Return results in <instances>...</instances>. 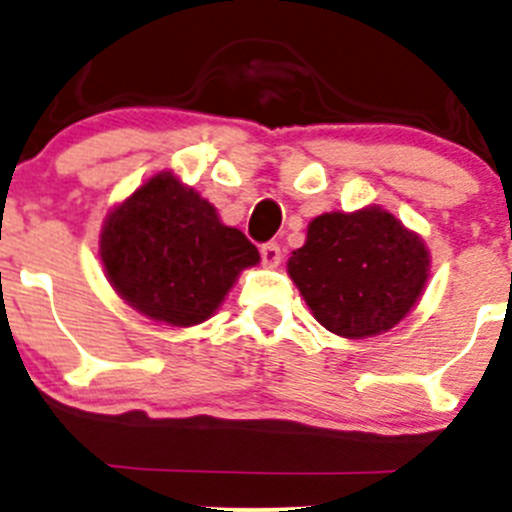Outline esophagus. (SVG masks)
Returning a JSON list of instances; mask_svg holds the SVG:
<instances>
[{"mask_svg":"<svg viewBox=\"0 0 512 512\" xmlns=\"http://www.w3.org/2000/svg\"><path fill=\"white\" fill-rule=\"evenodd\" d=\"M260 255H262V262H265L267 267H277L282 262V250L277 242H265V245L260 247Z\"/></svg>","mask_w":512,"mask_h":512,"instance_id":"obj_1","label":"esophagus"}]
</instances>
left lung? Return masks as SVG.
<instances>
[{
	"mask_svg": "<svg viewBox=\"0 0 512 512\" xmlns=\"http://www.w3.org/2000/svg\"><path fill=\"white\" fill-rule=\"evenodd\" d=\"M287 272L322 327L364 339L411 312L428 280V250L381 208L324 213L309 223Z\"/></svg>",
	"mask_w": 512,
	"mask_h": 512,
	"instance_id": "8db88e82",
	"label": "left lung"
}]
</instances>
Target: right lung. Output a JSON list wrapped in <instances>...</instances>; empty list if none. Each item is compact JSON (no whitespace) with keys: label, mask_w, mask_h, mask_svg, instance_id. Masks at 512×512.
<instances>
[{"label":"right lung","mask_w":512,"mask_h":512,"mask_svg":"<svg viewBox=\"0 0 512 512\" xmlns=\"http://www.w3.org/2000/svg\"><path fill=\"white\" fill-rule=\"evenodd\" d=\"M101 262L116 292L146 317L193 327L213 317L257 247L220 223L208 200L158 173L106 218Z\"/></svg>","instance_id":"obj_1"}]
</instances>
